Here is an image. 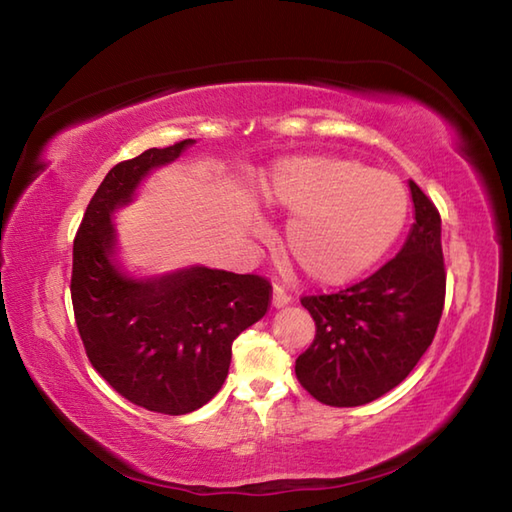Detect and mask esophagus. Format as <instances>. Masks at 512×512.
Segmentation results:
<instances>
[{
    "label": "esophagus",
    "instance_id": "esophagus-1",
    "mask_svg": "<svg viewBox=\"0 0 512 512\" xmlns=\"http://www.w3.org/2000/svg\"><path fill=\"white\" fill-rule=\"evenodd\" d=\"M292 301V295L290 292L281 286V284H275L273 286V306L275 308H284V306H288V303Z\"/></svg>",
    "mask_w": 512,
    "mask_h": 512
}]
</instances>
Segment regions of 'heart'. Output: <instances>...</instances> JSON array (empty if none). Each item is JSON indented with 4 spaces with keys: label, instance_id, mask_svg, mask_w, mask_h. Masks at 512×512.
<instances>
[{
    "label": "heart",
    "instance_id": "obj_1",
    "mask_svg": "<svg viewBox=\"0 0 512 512\" xmlns=\"http://www.w3.org/2000/svg\"><path fill=\"white\" fill-rule=\"evenodd\" d=\"M262 198L270 209L292 213L286 253L303 275L325 286L345 284L378 264L409 213L398 178L336 156L281 162L264 180Z\"/></svg>",
    "mask_w": 512,
    "mask_h": 512
}]
</instances>
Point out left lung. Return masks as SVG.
Masks as SVG:
<instances>
[{
    "instance_id": "8db88e82",
    "label": "left lung",
    "mask_w": 512,
    "mask_h": 512,
    "mask_svg": "<svg viewBox=\"0 0 512 512\" xmlns=\"http://www.w3.org/2000/svg\"><path fill=\"white\" fill-rule=\"evenodd\" d=\"M409 189L416 222L400 253L358 284L301 297L317 334L295 374L323 405L358 407L387 394L436 336L447 295L440 213L413 180Z\"/></svg>"
}]
</instances>
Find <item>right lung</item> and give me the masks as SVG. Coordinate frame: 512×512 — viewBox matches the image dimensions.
I'll return each mask as SVG.
<instances>
[{"mask_svg": "<svg viewBox=\"0 0 512 512\" xmlns=\"http://www.w3.org/2000/svg\"><path fill=\"white\" fill-rule=\"evenodd\" d=\"M191 143L118 162L92 195L72 253V308L92 367L123 398L165 416L200 409L220 391L233 341L273 299V286L259 275L189 268L136 281L112 264V211L132 200L151 169L176 160Z\"/></svg>", "mask_w": 512, "mask_h": 512, "instance_id": "1", "label": "right lung"}]
</instances>
